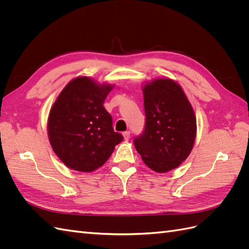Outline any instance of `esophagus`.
Here are the masks:
<instances>
[{"label":"esophagus","instance_id":"esophagus-1","mask_svg":"<svg viewBox=\"0 0 249 249\" xmlns=\"http://www.w3.org/2000/svg\"><path fill=\"white\" fill-rule=\"evenodd\" d=\"M123 135H124V140H125V141H129V139H130V132H129V131L124 132V133H123Z\"/></svg>","mask_w":249,"mask_h":249}]
</instances>
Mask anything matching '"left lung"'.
Instances as JSON below:
<instances>
[{"label":"left lung","mask_w":249,"mask_h":249,"mask_svg":"<svg viewBox=\"0 0 249 249\" xmlns=\"http://www.w3.org/2000/svg\"><path fill=\"white\" fill-rule=\"evenodd\" d=\"M145 124L134 138L143 162L156 172L179 166L189 156L196 136V118L183 89L170 79L143 88Z\"/></svg>","instance_id":"left-lung-1"}]
</instances>
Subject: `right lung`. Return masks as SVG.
<instances>
[{
	"label": "right lung",
	"mask_w": 249,
	"mask_h": 249,
	"mask_svg": "<svg viewBox=\"0 0 249 249\" xmlns=\"http://www.w3.org/2000/svg\"><path fill=\"white\" fill-rule=\"evenodd\" d=\"M111 85L86 77L71 81L50 111L48 132L55 154L67 167L89 172L101 167L123 141L103 106Z\"/></svg>",
	"instance_id": "1"
}]
</instances>
